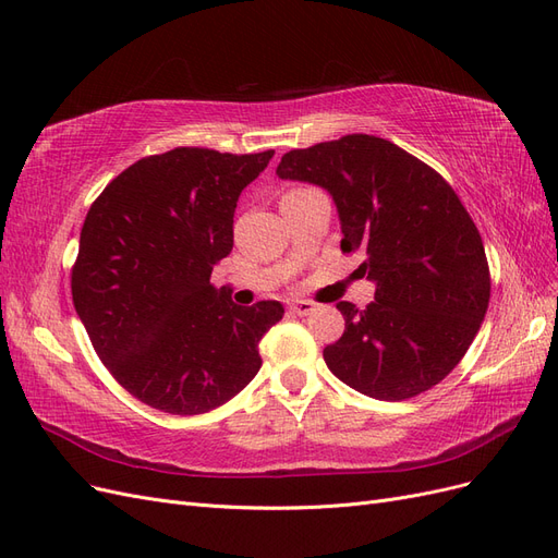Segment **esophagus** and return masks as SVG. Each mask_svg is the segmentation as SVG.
Instances as JSON below:
<instances>
[{
  "label": "esophagus",
  "mask_w": 558,
  "mask_h": 558,
  "mask_svg": "<svg viewBox=\"0 0 558 558\" xmlns=\"http://www.w3.org/2000/svg\"><path fill=\"white\" fill-rule=\"evenodd\" d=\"M314 302L312 300H293L291 305H289V310L293 312V314H298V316H310L312 312H314Z\"/></svg>",
  "instance_id": "34e87169"
}]
</instances>
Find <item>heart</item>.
Here are the masks:
<instances>
[{
	"mask_svg": "<svg viewBox=\"0 0 558 558\" xmlns=\"http://www.w3.org/2000/svg\"><path fill=\"white\" fill-rule=\"evenodd\" d=\"M300 191H307V189H295V191H289V193H300ZM289 193H286V195H289Z\"/></svg>",
	"mask_w": 558,
	"mask_h": 558,
	"instance_id": "1",
	"label": "heart"
}]
</instances>
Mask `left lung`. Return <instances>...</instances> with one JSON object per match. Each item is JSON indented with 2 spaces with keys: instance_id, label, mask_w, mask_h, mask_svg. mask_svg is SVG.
<instances>
[{
  "instance_id": "1",
  "label": "left lung",
  "mask_w": 558,
  "mask_h": 558,
  "mask_svg": "<svg viewBox=\"0 0 558 558\" xmlns=\"http://www.w3.org/2000/svg\"><path fill=\"white\" fill-rule=\"evenodd\" d=\"M279 179L326 189L342 251L377 283L375 302H340L344 332L324 349L330 373L363 396L408 400L440 384L482 326L492 275L477 226L433 167L373 134L283 154Z\"/></svg>"
}]
</instances>
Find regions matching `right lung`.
<instances>
[{
	"label": "right lung",
	"instance_id": "add662e5",
	"mask_svg": "<svg viewBox=\"0 0 558 558\" xmlns=\"http://www.w3.org/2000/svg\"><path fill=\"white\" fill-rule=\"evenodd\" d=\"M272 156L179 146L130 165L93 202L74 307L99 361L150 408L205 414L258 375L281 302L240 307L209 279L232 251L240 193Z\"/></svg>",
	"mask_w": 558,
	"mask_h": 558
}]
</instances>
